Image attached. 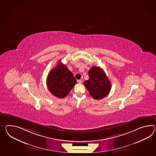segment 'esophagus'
I'll return each instance as SVG.
<instances>
[{"mask_svg": "<svg viewBox=\"0 0 156 156\" xmlns=\"http://www.w3.org/2000/svg\"><path fill=\"white\" fill-rule=\"evenodd\" d=\"M77 82H78V83L81 84L82 83V82H83V81H82V80H77Z\"/></svg>", "mask_w": 156, "mask_h": 156, "instance_id": "34e87169", "label": "esophagus"}]
</instances>
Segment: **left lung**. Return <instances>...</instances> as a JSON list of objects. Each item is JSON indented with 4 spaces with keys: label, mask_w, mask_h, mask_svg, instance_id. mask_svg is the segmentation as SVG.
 Returning a JSON list of instances; mask_svg holds the SVG:
<instances>
[{
    "label": "left lung",
    "mask_w": 156,
    "mask_h": 156,
    "mask_svg": "<svg viewBox=\"0 0 156 156\" xmlns=\"http://www.w3.org/2000/svg\"><path fill=\"white\" fill-rule=\"evenodd\" d=\"M89 80L84 82V86L96 100L103 99L109 94L111 89L110 80L103 70L96 66L88 71Z\"/></svg>",
    "instance_id": "1"
}]
</instances>
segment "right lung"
<instances>
[{
  "mask_svg": "<svg viewBox=\"0 0 156 156\" xmlns=\"http://www.w3.org/2000/svg\"><path fill=\"white\" fill-rule=\"evenodd\" d=\"M76 83L72 73L60 61L51 70L47 79V85L50 92L61 99L68 95Z\"/></svg>",
  "mask_w": 156,
  "mask_h": 156,
  "instance_id": "1",
  "label": "right lung"
}]
</instances>
